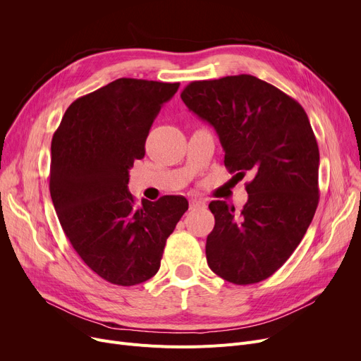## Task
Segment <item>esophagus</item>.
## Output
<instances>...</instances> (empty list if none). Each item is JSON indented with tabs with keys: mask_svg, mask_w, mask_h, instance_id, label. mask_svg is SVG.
Instances as JSON below:
<instances>
[{
	"mask_svg": "<svg viewBox=\"0 0 361 361\" xmlns=\"http://www.w3.org/2000/svg\"><path fill=\"white\" fill-rule=\"evenodd\" d=\"M203 207H206V203L203 200H199V199H192L190 200V211L203 209Z\"/></svg>",
	"mask_w": 361,
	"mask_h": 361,
	"instance_id": "34e87169",
	"label": "esophagus"
}]
</instances>
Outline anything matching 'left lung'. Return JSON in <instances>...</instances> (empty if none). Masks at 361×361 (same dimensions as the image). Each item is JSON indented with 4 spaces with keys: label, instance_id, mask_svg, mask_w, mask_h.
Segmentation results:
<instances>
[{
    "label": "left lung",
    "instance_id": "1",
    "mask_svg": "<svg viewBox=\"0 0 361 361\" xmlns=\"http://www.w3.org/2000/svg\"><path fill=\"white\" fill-rule=\"evenodd\" d=\"M181 99L209 123L234 177L245 174L249 199L240 212L222 200L206 260L222 279L249 286L275 274L305 237L319 203V147L302 106L250 74L187 85Z\"/></svg>",
    "mask_w": 361,
    "mask_h": 361
}]
</instances>
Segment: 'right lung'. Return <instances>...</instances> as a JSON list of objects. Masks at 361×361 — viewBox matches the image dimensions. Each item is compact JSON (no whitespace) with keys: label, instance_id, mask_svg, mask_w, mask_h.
Returning a JSON list of instances; mask_svg holds the SVG:
<instances>
[{"label":"right lung","instance_id":"1","mask_svg":"<svg viewBox=\"0 0 361 361\" xmlns=\"http://www.w3.org/2000/svg\"><path fill=\"white\" fill-rule=\"evenodd\" d=\"M178 87L117 79L75 99L54 133L49 192L56 215L82 260L116 286H137L159 271L166 238L188 209L183 196L136 206L127 187L152 124Z\"/></svg>","mask_w":361,"mask_h":361}]
</instances>
